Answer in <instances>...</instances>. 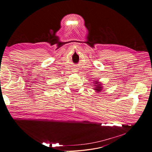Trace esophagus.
I'll return each mask as SVG.
<instances>
[{
    "label": "esophagus",
    "instance_id": "obj_1",
    "mask_svg": "<svg viewBox=\"0 0 152 152\" xmlns=\"http://www.w3.org/2000/svg\"><path fill=\"white\" fill-rule=\"evenodd\" d=\"M74 70H75V69H74ZM74 72H77V70H75V71H74Z\"/></svg>",
    "mask_w": 152,
    "mask_h": 152
}]
</instances>
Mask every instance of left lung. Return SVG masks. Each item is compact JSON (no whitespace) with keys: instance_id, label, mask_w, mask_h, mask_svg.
Wrapping results in <instances>:
<instances>
[{"instance_id":"8db88e82","label":"left lung","mask_w":152,"mask_h":152,"mask_svg":"<svg viewBox=\"0 0 152 152\" xmlns=\"http://www.w3.org/2000/svg\"><path fill=\"white\" fill-rule=\"evenodd\" d=\"M93 84H94L93 86H94L93 89L95 90L96 93H100V92L103 90V88L102 86L103 84L101 83V82H99L98 80H94Z\"/></svg>"}]
</instances>
